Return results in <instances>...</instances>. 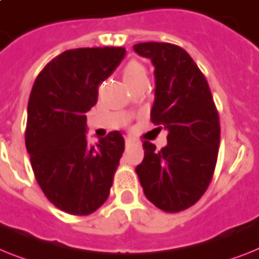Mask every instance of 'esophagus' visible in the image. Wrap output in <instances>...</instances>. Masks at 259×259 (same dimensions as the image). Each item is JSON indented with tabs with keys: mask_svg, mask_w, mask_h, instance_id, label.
I'll return each mask as SVG.
<instances>
[{
	"mask_svg": "<svg viewBox=\"0 0 259 259\" xmlns=\"http://www.w3.org/2000/svg\"><path fill=\"white\" fill-rule=\"evenodd\" d=\"M125 144H126V146H130V145L133 144V140H132V138H126Z\"/></svg>",
	"mask_w": 259,
	"mask_h": 259,
	"instance_id": "34e87169",
	"label": "esophagus"
}]
</instances>
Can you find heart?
<instances>
[{"label": "heart", "instance_id": "obj_1", "mask_svg": "<svg viewBox=\"0 0 259 259\" xmlns=\"http://www.w3.org/2000/svg\"><path fill=\"white\" fill-rule=\"evenodd\" d=\"M123 79H125V82L129 86L134 85L136 82L141 81V79H148L146 69L138 61H129L125 68H123Z\"/></svg>", "mask_w": 259, "mask_h": 259}]
</instances>
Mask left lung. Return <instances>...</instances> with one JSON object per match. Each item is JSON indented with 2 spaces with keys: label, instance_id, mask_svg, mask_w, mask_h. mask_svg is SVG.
<instances>
[{
  "label": "left lung",
  "instance_id": "8db88e82",
  "mask_svg": "<svg viewBox=\"0 0 259 259\" xmlns=\"http://www.w3.org/2000/svg\"><path fill=\"white\" fill-rule=\"evenodd\" d=\"M134 52L154 65L155 93L150 119L167 133L159 151L144 142L136 167L146 198L166 213L194 205L209 186L220 148V117L205 75L182 48L142 42Z\"/></svg>",
  "mask_w": 259,
  "mask_h": 259
}]
</instances>
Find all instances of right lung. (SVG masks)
Masks as SVG:
<instances>
[{
	"label": "right lung",
	"instance_id": "right-lung-1",
	"mask_svg": "<svg viewBox=\"0 0 259 259\" xmlns=\"http://www.w3.org/2000/svg\"><path fill=\"white\" fill-rule=\"evenodd\" d=\"M125 53L123 48L109 46L66 50L34 81L25 144L39 188L65 213L88 215L109 197L125 140L111 132L90 145L86 113L97 104L98 86Z\"/></svg>",
	"mask_w": 259,
	"mask_h": 259
}]
</instances>
